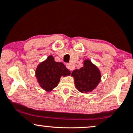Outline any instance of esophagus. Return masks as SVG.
Returning a JSON list of instances; mask_svg holds the SVG:
<instances>
[{
  "mask_svg": "<svg viewBox=\"0 0 133 133\" xmlns=\"http://www.w3.org/2000/svg\"><path fill=\"white\" fill-rule=\"evenodd\" d=\"M66 68L70 70H72L74 69V67L70 64H66Z\"/></svg>",
  "mask_w": 133,
  "mask_h": 133,
  "instance_id": "34e87169",
  "label": "esophagus"
}]
</instances>
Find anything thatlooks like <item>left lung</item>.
I'll return each mask as SVG.
<instances>
[{"mask_svg": "<svg viewBox=\"0 0 133 133\" xmlns=\"http://www.w3.org/2000/svg\"><path fill=\"white\" fill-rule=\"evenodd\" d=\"M84 65L79 69H75L71 75L74 78L77 89L82 93L92 91L100 83L101 74L98 69L91 61L84 60Z\"/></svg>", "mask_w": 133, "mask_h": 133, "instance_id": "8db88e82", "label": "left lung"}]
</instances>
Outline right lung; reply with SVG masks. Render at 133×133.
Returning a JSON list of instances; mask_svg holds the SVG:
<instances>
[{
    "mask_svg": "<svg viewBox=\"0 0 133 133\" xmlns=\"http://www.w3.org/2000/svg\"><path fill=\"white\" fill-rule=\"evenodd\" d=\"M70 75V71L64 64L55 61L52 55L40 63L36 70V77L39 84L46 91H51L56 87L61 76Z\"/></svg>",
    "mask_w": 133,
    "mask_h": 133,
    "instance_id": "1",
    "label": "right lung"
}]
</instances>
